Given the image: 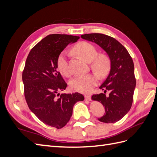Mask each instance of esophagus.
Wrapping results in <instances>:
<instances>
[{
  "instance_id": "obj_1",
  "label": "esophagus",
  "mask_w": 157,
  "mask_h": 157,
  "mask_svg": "<svg viewBox=\"0 0 157 157\" xmlns=\"http://www.w3.org/2000/svg\"><path fill=\"white\" fill-rule=\"evenodd\" d=\"M85 99L88 100V101H90L91 100V95L90 94H85Z\"/></svg>"
}]
</instances>
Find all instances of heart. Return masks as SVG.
I'll use <instances>...</instances> for the list:
<instances>
[{"mask_svg": "<svg viewBox=\"0 0 157 157\" xmlns=\"http://www.w3.org/2000/svg\"><path fill=\"white\" fill-rule=\"evenodd\" d=\"M74 51L87 62H91V67L100 75H104L110 69V59L104 54L97 55V51L94 45L88 42H80L74 47ZM56 66L62 75L69 77L71 75L68 61L67 53L66 51L61 52L56 60ZM97 78L93 74L81 75L73 78L70 86L74 91L87 93L92 90L96 84Z\"/></svg>", "mask_w": 157, "mask_h": 157, "instance_id": "b5f03b06", "label": "heart"}]
</instances>
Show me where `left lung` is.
<instances>
[{
	"mask_svg": "<svg viewBox=\"0 0 157 157\" xmlns=\"http://www.w3.org/2000/svg\"><path fill=\"white\" fill-rule=\"evenodd\" d=\"M82 38L97 44L107 53L111 70L100 88L104 93L94 94L93 101L101 102L105 113L98 119L103 123H115L124 117L132 107L136 88L134 62L127 49L111 36L94 33L81 36ZM110 93L106 97L105 93Z\"/></svg>",
	"mask_w": 157,
	"mask_h": 157,
	"instance_id": "8db88e82",
	"label": "left lung"
}]
</instances>
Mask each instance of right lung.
I'll return each instance as SVG.
<instances>
[{"instance_id": "right-lung-1", "label": "right lung", "mask_w": 157, "mask_h": 157, "mask_svg": "<svg viewBox=\"0 0 157 157\" xmlns=\"http://www.w3.org/2000/svg\"><path fill=\"white\" fill-rule=\"evenodd\" d=\"M79 36L50 34L34 46L22 73L25 101L29 109L45 124L61 129L69 121L73 106L84 97L78 92L61 94L67 84L56 66L61 52Z\"/></svg>"}]
</instances>
